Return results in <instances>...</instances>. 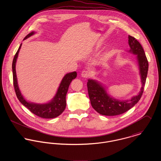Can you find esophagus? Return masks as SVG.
Segmentation results:
<instances>
[{
  "instance_id": "esophagus-1",
  "label": "esophagus",
  "mask_w": 161,
  "mask_h": 161,
  "mask_svg": "<svg viewBox=\"0 0 161 161\" xmlns=\"http://www.w3.org/2000/svg\"><path fill=\"white\" fill-rule=\"evenodd\" d=\"M90 75V72L89 70H83L81 73V76L82 77H84V78H86V77H88Z\"/></svg>"
}]
</instances>
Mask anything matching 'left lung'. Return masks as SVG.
<instances>
[{
    "instance_id": "8db88e82",
    "label": "left lung",
    "mask_w": 161,
    "mask_h": 161,
    "mask_svg": "<svg viewBox=\"0 0 161 161\" xmlns=\"http://www.w3.org/2000/svg\"><path fill=\"white\" fill-rule=\"evenodd\" d=\"M128 45L130 47L128 52L136 55L142 84L141 90L138 95L133 96L131 99L121 100L111 97L107 93L106 87L101 82L88 79L87 89L91 105L93 109L100 115L115 116L127 112L138 103L144 91L148 71V61L142 47L135 38L129 35Z\"/></svg>"
}]
</instances>
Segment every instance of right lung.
I'll list each match as a JSON object with an SVG mask.
<instances>
[{
	"label": "right lung",
	"mask_w": 161,
	"mask_h": 161,
	"mask_svg": "<svg viewBox=\"0 0 161 161\" xmlns=\"http://www.w3.org/2000/svg\"><path fill=\"white\" fill-rule=\"evenodd\" d=\"M35 31H31L27 35L23 40L28 38L31 36L35 35ZM22 46V43L17 50L12 63V71H13V80L15 91L17 97L21 103L26 107L33 114L37 115L43 118H54L61 115L65 110L66 107V96L69 89V85L72 80L77 77V72L75 71L66 74L63 78L58 91L54 97L49 102L45 103H36L28 102L25 99L22 93L20 91L18 85L17 77L16 74V62L18 58L19 53Z\"/></svg>",
	"instance_id": "1"
}]
</instances>
